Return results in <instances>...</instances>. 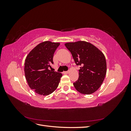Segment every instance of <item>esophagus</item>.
I'll return each mask as SVG.
<instances>
[{
	"mask_svg": "<svg viewBox=\"0 0 131 131\" xmlns=\"http://www.w3.org/2000/svg\"><path fill=\"white\" fill-rule=\"evenodd\" d=\"M69 73V71H66V72H63V73L64 74H68Z\"/></svg>",
	"mask_w": 131,
	"mask_h": 131,
	"instance_id": "esophagus-1",
	"label": "esophagus"
}]
</instances>
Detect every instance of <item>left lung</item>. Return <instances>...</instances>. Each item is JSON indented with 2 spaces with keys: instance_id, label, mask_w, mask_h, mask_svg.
<instances>
[{
  "instance_id": "left-lung-1",
  "label": "left lung",
  "mask_w": 131,
  "mask_h": 131,
  "mask_svg": "<svg viewBox=\"0 0 131 131\" xmlns=\"http://www.w3.org/2000/svg\"><path fill=\"white\" fill-rule=\"evenodd\" d=\"M65 46L72 53L75 64L81 66L78 80L73 83L75 89L84 94L96 92L106 73L104 54L92 43L84 41L68 42Z\"/></svg>"
}]
</instances>
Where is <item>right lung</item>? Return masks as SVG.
Segmentation results:
<instances>
[{
    "label": "right lung",
    "instance_id": "obj_1",
    "mask_svg": "<svg viewBox=\"0 0 131 131\" xmlns=\"http://www.w3.org/2000/svg\"><path fill=\"white\" fill-rule=\"evenodd\" d=\"M59 42L46 41L40 43L31 50L25 59V73L29 88L35 93L47 96L56 90L62 73L50 70L53 54Z\"/></svg>",
    "mask_w": 131,
    "mask_h": 131
}]
</instances>
